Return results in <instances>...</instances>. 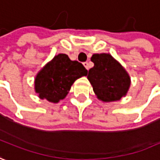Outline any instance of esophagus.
<instances>
[{"label":"esophagus","mask_w":160,"mask_h":160,"mask_svg":"<svg viewBox=\"0 0 160 160\" xmlns=\"http://www.w3.org/2000/svg\"><path fill=\"white\" fill-rule=\"evenodd\" d=\"M83 65H84V67H85L86 69L88 70L89 66H88V62H85V63H83Z\"/></svg>","instance_id":"1"}]
</instances>
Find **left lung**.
<instances>
[{"label":"left lung","mask_w":160,"mask_h":160,"mask_svg":"<svg viewBox=\"0 0 160 160\" xmlns=\"http://www.w3.org/2000/svg\"><path fill=\"white\" fill-rule=\"evenodd\" d=\"M91 61L94 66L88 71V80L97 98L109 102L126 97L131 79L124 67L108 53L94 54Z\"/></svg>","instance_id":"8db88e82"}]
</instances>
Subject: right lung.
I'll return each mask as SVG.
<instances>
[{
	"label": "right lung",
	"instance_id": "obj_1",
	"mask_svg": "<svg viewBox=\"0 0 160 160\" xmlns=\"http://www.w3.org/2000/svg\"><path fill=\"white\" fill-rule=\"evenodd\" d=\"M87 74L82 63L72 61L65 54H58L37 73L34 90L40 99L58 103L65 98L75 80Z\"/></svg>",
	"mask_w": 160,
	"mask_h": 160
}]
</instances>
